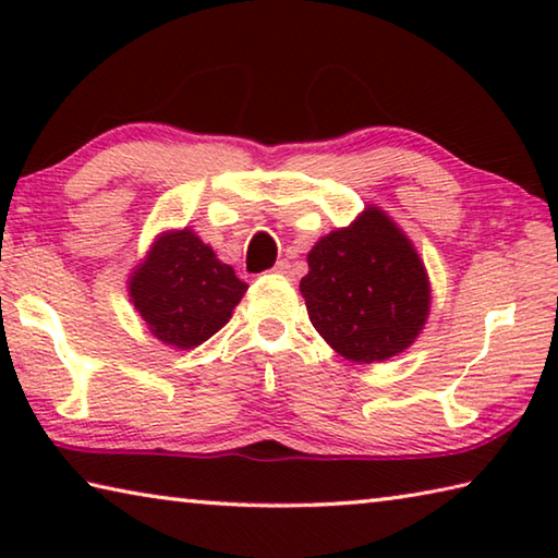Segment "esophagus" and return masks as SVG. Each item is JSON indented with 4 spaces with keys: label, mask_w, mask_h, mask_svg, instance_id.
<instances>
[{
    "label": "esophagus",
    "mask_w": 558,
    "mask_h": 558,
    "mask_svg": "<svg viewBox=\"0 0 558 558\" xmlns=\"http://www.w3.org/2000/svg\"><path fill=\"white\" fill-rule=\"evenodd\" d=\"M272 272H276V276H292V266H290V263L288 260H278L276 263V268H272Z\"/></svg>",
    "instance_id": "esophagus-1"
}]
</instances>
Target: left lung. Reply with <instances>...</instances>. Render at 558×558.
Listing matches in <instances>:
<instances>
[{
  "mask_svg": "<svg viewBox=\"0 0 558 558\" xmlns=\"http://www.w3.org/2000/svg\"><path fill=\"white\" fill-rule=\"evenodd\" d=\"M300 280L310 323L349 362L401 354L428 319L430 282L405 233L379 206L319 239Z\"/></svg>",
  "mask_w": 558,
  "mask_h": 558,
  "instance_id": "8db88e82",
  "label": "left lung"
}]
</instances>
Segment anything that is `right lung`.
Returning a JSON list of instances; mask_svg holds the SVG:
<instances>
[{
    "label": "right lung",
    "mask_w": 558,
    "mask_h": 558,
    "mask_svg": "<svg viewBox=\"0 0 558 558\" xmlns=\"http://www.w3.org/2000/svg\"><path fill=\"white\" fill-rule=\"evenodd\" d=\"M128 286L149 332L177 349L219 332L248 290L192 229L159 235Z\"/></svg>",
    "instance_id": "add662e5"
}]
</instances>
